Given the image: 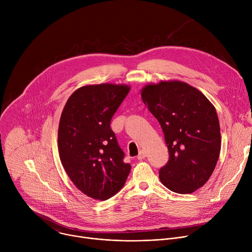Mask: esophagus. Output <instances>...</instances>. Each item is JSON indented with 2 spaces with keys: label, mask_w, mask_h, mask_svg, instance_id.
<instances>
[{
  "label": "esophagus",
  "mask_w": 252,
  "mask_h": 252,
  "mask_svg": "<svg viewBox=\"0 0 252 252\" xmlns=\"http://www.w3.org/2000/svg\"><path fill=\"white\" fill-rule=\"evenodd\" d=\"M146 157H147V152L145 150H140L139 153H138V156H137V159L141 160V159L145 158Z\"/></svg>",
  "instance_id": "esophagus-1"
}]
</instances>
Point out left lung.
Segmentation results:
<instances>
[{"mask_svg":"<svg viewBox=\"0 0 252 252\" xmlns=\"http://www.w3.org/2000/svg\"><path fill=\"white\" fill-rule=\"evenodd\" d=\"M142 101L158 121L169 158L159 169L161 184L191 193L208 181L220 158L217 111L206 96L183 82H160L141 91Z\"/></svg>","mask_w":252,"mask_h":252,"instance_id":"1","label":"left lung"}]
</instances>
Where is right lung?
Here are the masks:
<instances>
[{
  "mask_svg": "<svg viewBox=\"0 0 252 252\" xmlns=\"http://www.w3.org/2000/svg\"><path fill=\"white\" fill-rule=\"evenodd\" d=\"M129 92L127 86H85L71 94L61 116L58 135L62 164L86 195L106 200L125 186L130 164L124 161L111 121Z\"/></svg>",
  "mask_w": 252,
  "mask_h": 252,
  "instance_id": "obj_1",
  "label": "right lung"
}]
</instances>
